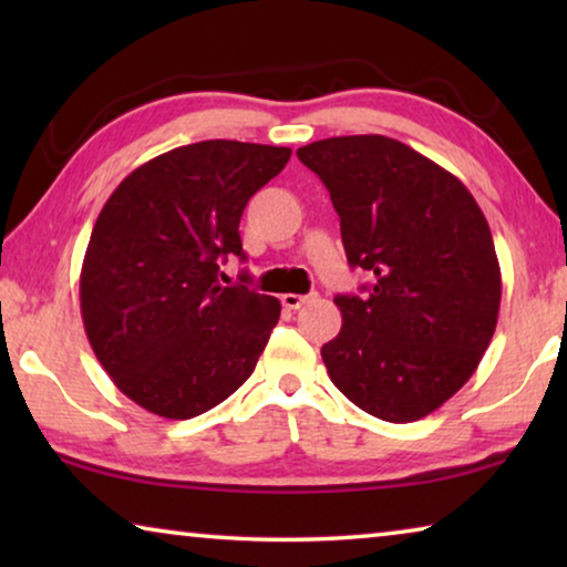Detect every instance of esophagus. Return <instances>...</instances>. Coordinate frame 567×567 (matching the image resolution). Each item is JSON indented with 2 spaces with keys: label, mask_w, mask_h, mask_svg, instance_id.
I'll return each instance as SVG.
<instances>
[{
  "label": "esophagus",
  "mask_w": 567,
  "mask_h": 567,
  "mask_svg": "<svg viewBox=\"0 0 567 567\" xmlns=\"http://www.w3.org/2000/svg\"><path fill=\"white\" fill-rule=\"evenodd\" d=\"M315 300H318V292H312V295H295V292H287V295H282V305L287 307V310H300L302 305L315 302Z\"/></svg>",
  "instance_id": "34e87169"
}]
</instances>
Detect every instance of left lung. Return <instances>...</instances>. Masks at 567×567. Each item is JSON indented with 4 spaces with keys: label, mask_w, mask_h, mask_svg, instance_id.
<instances>
[{
    "label": "left lung",
    "mask_w": 567,
    "mask_h": 567,
    "mask_svg": "<svg viewBox=\"0 0 567 567\" xmlns=\"http://www.w3.org/2000/svg\"><path fill=\"white\" fill-rule=\"evenodd\" d=\"M330 192L368 295H338L342 330L322 344L328 375L388 422L435 412L473 378L501 312V265L470 189L433 159L382 134L297 150Z\"/></svg>",
    "instance_id": "1"
}]
</instances>
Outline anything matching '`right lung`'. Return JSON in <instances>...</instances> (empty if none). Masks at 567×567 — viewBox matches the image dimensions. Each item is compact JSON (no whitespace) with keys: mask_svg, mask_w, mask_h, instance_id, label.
<instances>
[{"mask_svg":"<svg viewBox=\"0 0 567 567\" xmlns=\"http://www.w3.org/2000/svg\"><path fill=\"white\" fill-rule=\"evenodd\" d=\"M290 155L195 142L130 172L104 203L82 262V322L102 368L140 408L189 420L252 375L282 305L219 285V260H245L243 209Z\"/></svg>","mask_w":567,"mask_h":567,"instance_id":"right-lung-1","label":"right lung"}]
</instances>
